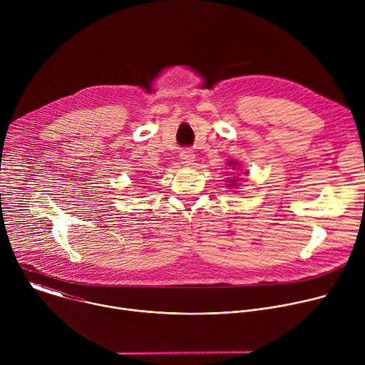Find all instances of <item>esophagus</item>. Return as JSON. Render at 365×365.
I'll return each mask as SVG.
<instances>
[{
    "label": "esophagus",
    "instance_id": "1",
    "mask_svg": "<svg viewBox=\"0 0 365 365\" xmlns=\"http://www.w3.org/2000/svg\"><path fill=\"white\" fill-rule=\"evenodd\" d=\"M179 158H180L182 163L186 165V166H190V165H193V162H195V154H193V151H192V150H187V148L180 153Z\"/></svg>",
    "mask_w": 365,
    "mask_h": 365
}]
</instances>
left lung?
<instances>
[{
    "label": "left lung",
    "mask_w": 365,
    "mask_h": 365,
    "mask_svg": "<svg viewBox=\"0 0 365 365\" xmlns=\"http://www.w3.org/2000/svg\"><path fill=\"white\" fill-rule=\"evenodd\" d=\"M227 163H228V166H231L232 169H235V166H238V163L234 162V160H228ZM245 175H248V172H245ZM242 179H244V178H230V179H228V186H230V187L238 186V183H240Z\"/></svg>",
    "instance_id": "8db88e82"
}]
</instances>
